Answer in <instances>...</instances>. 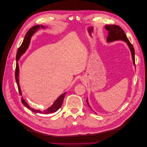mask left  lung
Instances as JSON below:
<instances>
[{
  "label": "left lung",
  "mask_w": 147,
  "mask_h": 147,
  "mask_svg": "<svg viewBox=\"0 0 147 147\" xmlns=\"http://www.w3.org/2000/svg\"><path fill=\"white\" fill-rule=\"evenodd\" d=\"M105 28L108 31V35L107 38V42H112L117 40H123L126 42L131 51V57L133 60V63L135 66V52L133 45L130 42L129 40L127 38L126 34H125L123 29L119 26L116 25H106ZM87 105L90 108L89 102H88V99L87 98Z\"/></svg>",
  "instance_id": "obj_1"
}]
</instances>
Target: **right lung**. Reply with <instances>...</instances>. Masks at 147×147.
<instances>
[{"label":"right lung","mask_w":147,"mask_h":147,"mask_svg":"<svg viewBox=\"0 0 147 147\" xmlns=\"http://www.w3.org/2000/svg\"><path fill=\"white\" fill-rule=\"evenodd\" d=\"M40 28H46V26L45 25H35L33 27H32L31 29H29V30L27 32V33L25 35L24 40L21 44V46L18 49L17 52V55H16V73H15V77H16V80L17 84V86L18 88V91L20 94V95H22L21 90V88L20 86V83H19V66H18V60H20V57L25 53L26 50L28 49L29 43H30L31 37L34 35V34L38 31V30L40 29ZM66 94V92L64 93L61 95H60L59 97L57 98V99L54 102L53 104L49 107L47 109L43 110V111H40L39 109H34L32 107L29 106L28 103L24 100L23 97H22L21 98V101L22 104L29 109H30L32 112L37 113H42V114H49V113H51L56 112L58 109L60 108L61 107L64 98Z\"/></svg>","instance_id":"obj_1"}]
</instances>
